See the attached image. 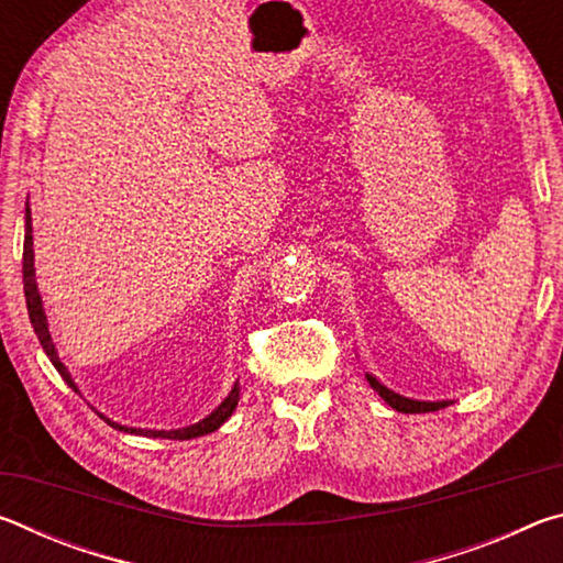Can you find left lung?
<instances>
[{"instance_id":"1","label":"left lung","mask_w":563,"mask_h":563,"mask_svg":"<svg viewBox=\"0 0 563 563\" xmlns=\"http://www.w3.org/2000/svg\"><path fill=\"white\" fill-rule=\"evenodd\" d=\"M367 383L373 385V389H377L379 397H383L389 407H395L397 412H405V415L437 412V409H442V407L450 405V402H417V399H407V397H402V395L393 393V389H387L385 385H379L373 375H367Z\"/></svg>"}]
</instances>
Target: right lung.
<instances>
[{
	"label": "right lung",
	"mask_w": 563,
	"mask_h": 563,
	"mask_svg": "<svg viewBox=\"0 0 563 563\" xmlns=\"http://www.w3.org/2000/svg\"><path fill=\"white\" fill-rule=\"evenodd\" d=\"M24 253H22V273H24V298H26V310H30V320H32V328L36 332V338H40L42 347L46 352V357L52 360V365L59 369V375L66 379V385L74 387L76 385L71 383L69 373H66V367L62 365L59 355H56L54 350V342H52V335H49V328H46V316H44V308H42V298H40V290H36V280H34V251H32V211H30V203H26V216H24ZM238 405V383L235 387L231 389V395H228L221 407L216 409V412L208 415L206 419H201L198 424H190L186 427V430H170V432H156V430H131V427H121L117 422H111V419H107V422L111 427H117V430L121 432H131V434H144V437H161V440H194V437H203L208 432H216L218 427H221L228 417L233 415V409Z\"/></svg>",
	"instance_id": "right-lung-1"
}]
</instances>
